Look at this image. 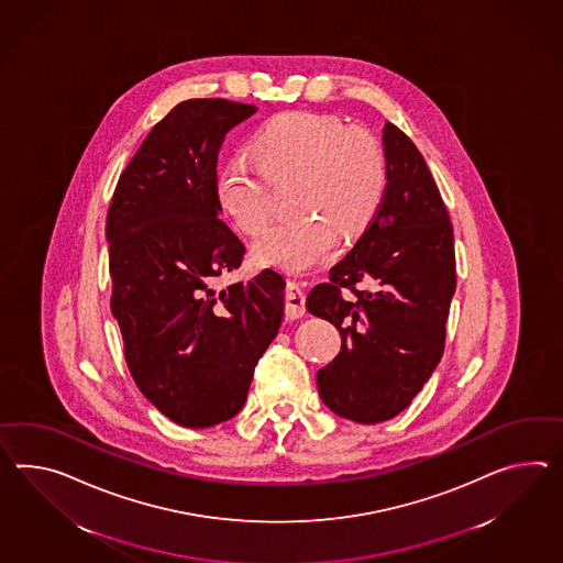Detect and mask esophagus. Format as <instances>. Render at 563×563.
<instances>
[{
    "label": "esophagus",
    "mask_w": 563,
    "mask_h": 563,
    "mask_svg": "<svg viewBox=\"0 0 563 563\" xmlns=\"http://www.w3.org/2000/svg\"><path fill=\"white\" fill-rule=\"evenodd\" d=\"M285 316L288 319H299L305 316V292L297 283H288L285 297Z\"/></svg>",
    "instance_id": "1"
}]
</instances>
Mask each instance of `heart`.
<instances>
[{"label": "heart", "mask_w": 563, "mask_h": 563, "mask_svg": "<svg viewBox=\"0 0 563 563\" xmlns=\"http://www.w3.org/2000/svg\"><path fill=\"white\" fill-rule=\"evenodd\" d=\"M258 163L233 156L218 175V199L233 223L258 233L275 213L271 180L299 177L295 218L278 221L254 242L258 264L305 271L328 261L338 233L354 235L383 199L386 161L378 142L335 115L285 111L252 140Z\"/></svg>", "instance_id": "b5f03b06"}]
</instances>
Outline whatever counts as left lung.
I'll return each instance as SVG.
<instances>
[{
	"instance_id": "1",
	"label": "left lung",
	"mask_w": 563,
	"mask_h": 563,
	"mask_svg": "<svg viewBox=\"0 0 563 563\" xmlns=\"http://www.w3.org/2000/svg\"><path fill=\"white\" fill-rule=\"evenodd\" d=\"M386 187L366 232L307 297L328 319L342 350L317 372L331 411L383 423L411 405L443 356L455 290L450 213L411 137L384 124ZM372 284L371 291L357 284Z\"/></svg>"
}]
</instances>
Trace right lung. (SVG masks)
Wrapping results in <instances>:
<instances>
[{
	"label": "right lung",
	"mask_w": 563,
	"mask_h": 563,
	"mask_svg": "<svg viewBox=\"0 0 563 563\" xmlns=\"http://www.w3.org/2000/svg\"><path fill=\"white\" fill-rule=\"evenodd\" d=\"M254 111L228 99L180 101L120 175L106 221L125 364L158 411L191 429L244 407L283 321L285 280L271 268L213 287L246 254L220 220L218 156L225 134Z\"/></svg>",
	"instance_id": "right-lung-1"
}]
</instances>
